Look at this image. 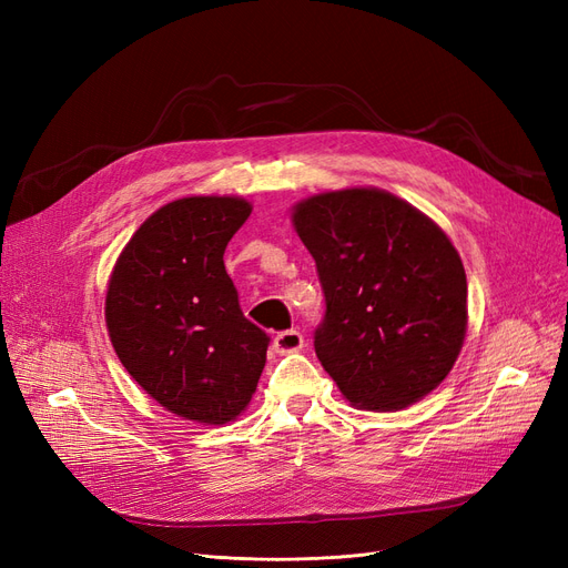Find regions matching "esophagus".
Masks as SVG:
<instances>
[{
  "label": "esophagus",
  "instance_id": "1",
  "mask_svg": "<svg viewBox=\"0 0 568 568\" xmlns=\"http://www.w3.org/2000/svg\"><path fill=\"white\" fill-rule=\"evenodd\" d=\"M303 334L298 329H284L280 332L277 336H274V351H277L280 355H286V353H296L303 348Z\"/></svg>",
  "mask_w": 568,
  "mask_h": 568
}]
</instances>
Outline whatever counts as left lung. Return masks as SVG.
Listing matches in <instances>:
<instances>
[{"label":"left lung","instance_id":"8db88e82","mask_svg":"<svg viewBox=\"0 0 568 568\" xmlns=\"http://www.w3.org/2000/svg\"><path fill=\"white\" fill-rule=\"evenodd\" d=\"M294 225L324 291L315 353L341 393L376 412L432 393L467 334V274L450 239L382 189L307 199Z\"/></svg>","mask_w":568,"mask_h":568}]
</instances>
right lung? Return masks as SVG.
Instances as JSON below:
<instances>
[{
  "label": "right lung",
  "mask_w": 568,
  "mask_h": 568,
  "mask_svg": "<svg viewBox=\"0 0 568 568\" xmlns=\"http://www.w3.org/2000/svg\"><path fill=\"white\" fill-rule=\"evenodd\" d=\"M251 215L234 196L163 205L113 267L106 326L120 363L184 419L225 424L251 403L270 336L239 305L225 248Z\"/></svg>",
  "instance_id": "obj_1"
}]
</instances>
